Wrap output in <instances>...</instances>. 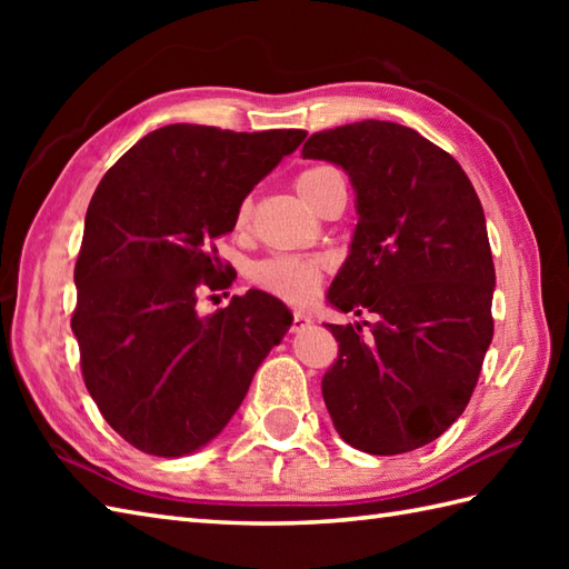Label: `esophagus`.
<instances>
[{"label":"esophagus","mask_w":569,"mask_h":569,"mask_svg":"<svg viewBox=\"0 0 569 569\" xmlns=\"http://www.w3.org/2000/svg\"><path fill=\"white\" fill-rule=\"evenodd\" d=\"M310 325H312L310 316H306L303 310H293V325H291V330H293V332L306 330V328H310Z\"/></svg>","instance_id":"esophagus-1"}]
</instances>
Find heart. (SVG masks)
I'll list each match as a JSON object with an SVG mask.
<instances>
[{
  "mask_svg": "<svg viewBox=\"0 0 569 569\" xmlns=\"http://www.w3.org/2000/svg\"><path fill=\"white\" fill-rule=\"evenodd\" d=\"M330 176H337L335 168L330 166H312L308 171H303L296 180V188L300 196L306 198V202L312 200V192H316L322 180H328ZM251 220V200H241L237 208V227H247ZM322 271H325V261L320 259H310V257H288V253H281V257H271L261 263L253 266V281H257L266 291H271L273 296H281L291 303H303V300L312 298L318 293L320 281H322Z\"/></svg>",
  "mask_w": 569,
  "mask_h": 569,
  "instance_id": "1",
  "label": "heart"
}]
</instances>
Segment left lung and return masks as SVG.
I'll return each mask as SVG.
<instances>
[{"label": "left lung", "mask_w": 569, "mask_h": 569, "mask_svg": "<svg viewBox=\"0 0 569 569\" xmlns=\"http://www.w3.org/2000/svg\"><path fill=\"white\" fill-rule=\"evenodd\" d=\"M303 159L352 180L359 222L328 291L340 357L322 398L340 438L369 455L418 450L465 413L493 337L497 286L481 202L450 153L403 124H345L312 134ZM369 325V322H365Z\"/></svg>", "instance_id": "8db88e82"}]
</instances>
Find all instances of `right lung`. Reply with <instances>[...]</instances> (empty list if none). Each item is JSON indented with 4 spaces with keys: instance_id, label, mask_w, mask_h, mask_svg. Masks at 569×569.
Wrapping results in <instances>:
<instances>
[{
    "instance_id": "add662e5",
    "label": "right lung",
    "mask_w": 569,
    "mask_h": 569,
    "mask_svg": "<svg viewBox=\"0 0 569 569\" xmlns=\"http://www.w3.org/2000/svg\"><path fill=\"white\" fill-rule=\"evenodd\" d=\"M303 129L229 131L168 124L139 139L100 180L76 263L82 379L102 418L156 457L200 450L237 413L293 316L249 291L208 318L202 288L227 266L214 241Z\"/></svg>"
}]
</instances>
